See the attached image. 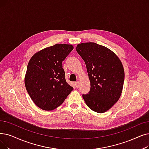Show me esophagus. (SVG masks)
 I'll list each match as a JSON object with an SVG mask.
<instances>
[{
  "label": "esophagus",
  "instance_id": "esophagus-1",
  "mask_svg": "<svg viewBox=\"0 0 149 149\" xmlns=\"http://www.w3.org/2000/svg\"><path fill=\"white\" fill-rule=\"evenodd\" d=\"M75 86H76V88H79V86H80V81H76L75 83Z\"/></svg>",
  "mask_w": 149,
  "mask_h": 149
}]
</instances>
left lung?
<instances>
[{
    "label": "left lung",
    "instance_id": "8db88e82",
    "mask_svg": "<svg viewBox=\"0 0 149 149\" xmlns=\"http://www.w3.org/2000/svg\"><path fill=\"white\" fill-rule=\"evenodd\" d=\"M76 50L85 61L91 88L83 94L87 106L103 113L119 99L124 81V69L119 57L108 48L95 42L79 44Z\"/></svg>",
    "mask_w": 149,
    "mask_h": 149
}]
</instances>
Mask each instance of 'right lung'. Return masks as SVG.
Wrapping results in <instances>:
<instances>
[{
	"instance_id": "right-lung-1",
	"label": "right lung",
	"mask_w": 149,
	"mask_h": 149,
	"mask_svg": "<svg viewBox=\"0 0 149 149\" xmlns=\"http://www.w3.org/2000/svg\"><path fill=\"white\" fill-rule=\"evenodd\" d=\"M73 49L71 44H56L38 51L29 62L25 88L35 104L43 110L61 105L74 89L66 81L62 66Z\"/></svg>"
}]
</instances>
